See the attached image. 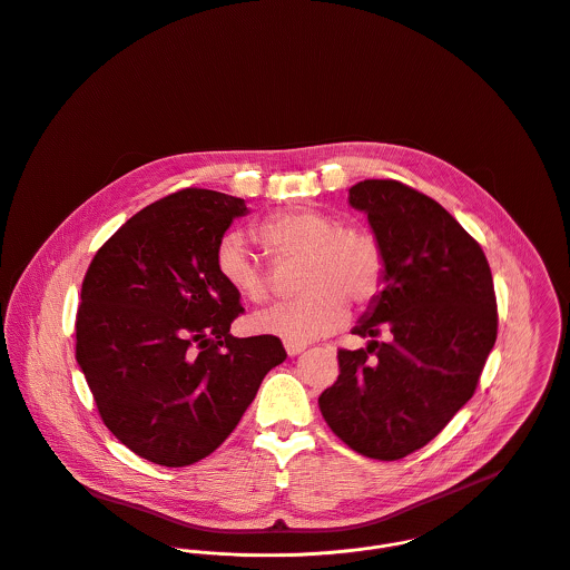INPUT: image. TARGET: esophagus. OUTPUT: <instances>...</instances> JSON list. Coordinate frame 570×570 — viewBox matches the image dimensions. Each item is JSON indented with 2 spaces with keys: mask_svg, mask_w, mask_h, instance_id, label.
I'll use <instances>...</instances> for the list:
<instances>
[{
  "mask_svg": "<svg viewBox=\"0 0 570 570\" xmlns=\"http://www.w3.org/2000/svg\"><path fill=\"white\" fill-rule=\"evenodd\" d=\"M307 350V345L305 343H296V341H285V352L289 354V356H298L301 352H305Z\"/></svg>",
  "mask_w": 570,
  "mask_h": 570,
  "instance_id": "34e87169",
  "label": "esophagus"
}]
</instances>
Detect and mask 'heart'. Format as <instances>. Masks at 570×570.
Returning <instances> with one entry per match:
<instances>
[{
  "mask_svg": "<svg viewBox=\"0 0 570 570\" xmlns=\"http://www.w3.org/2000/svg\"><path fill=\"white\" fill-rule=\"evenodd\" d=\"M278 269L296 272L294 303L256 314L252 327L283 341L305 343L334 332L347 316V303L367 307L382 292L386 256L367 229L343 227L321 209L303 207L265 218L256 232ZM216 269L243 301L263 305L276 292V272L263 263L249 240L232 232L216 247Z\"/></svg>",
  "mask_w": 570,
  "mask_h": 570,
  "instance_id": "heart-1",
  "label": "heart"
}]
</instances>
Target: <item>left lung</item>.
Wrapping results in <instances>:
<instances>
[{
	"mask_svg": "<svg viewBox=\"0 0 570 570\" xmlns=\"http://www.w3.org/2000/svg\"><path fill=\"white\" fill-rule=\"evenodd\" d=\"M386 256L379 298L352 330L365 350L338 352V380L318 397L330 429L374 460L433 440L471 400L498 336L482 247L433 198L397 181L350 188Z\"/></svg>",
	"mask_w": 570,
	"mask_h": 570,
	"instance_id": "obj_1",
	"label": "left lung"
}]
</instances>
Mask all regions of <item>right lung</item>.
I'll return each instance as SVG.
<instances>
[{
  "label": "right lung",
  "instance_id": "right-lung-1",
  "mask_svg": "<svg viewBox=\"0 0 570 570\" xmlns=\"http://www.w3.org/2000/svg\"><path fill=\"white\" fill-rule=\"evenodd\" d=\"M247 212L223 191L170 194L121 225L86 272L77 363L112 435L155 464L218 449L287 358L276 336L229 334L243 307L216 247Z\"/></svg>",
  "mask_w": 570,
  "mask_h": 570
}]
</instances>
